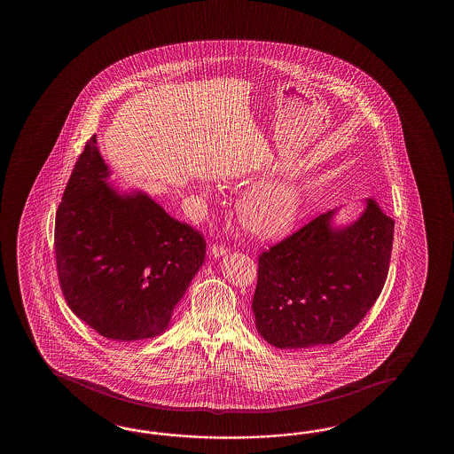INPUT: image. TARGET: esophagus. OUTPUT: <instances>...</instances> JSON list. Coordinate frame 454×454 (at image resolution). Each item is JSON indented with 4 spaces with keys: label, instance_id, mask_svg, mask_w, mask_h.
<instances>
[{
    "label": "esophagus",
    "instance_id": "obj_1",
    "mask_svg": "<svg viewBox=\"0 0 454 454\" xmlns=\"http://www.w3.org/2000/svg\"><path fill=\"white\" fill-rule=\"evenodd\" d=\"M227 253H229V248H225L223 245H211L209 247V256H213V258H221Z\"/></svg>",
    "mask_w": 454,
    "mask_h": 454
}]
</instances>
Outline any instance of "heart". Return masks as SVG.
<instances>
[{
  "label": "heart",
  "instance_id": "b5f03b06",
  "mask_svg": "<svg viewBox=\"0 0 454 454\" xmlns=\"http://www.w3.org/2000/svg\"><path fill=\"white\" fill-rule=\"evenodd\" d=\"M305 207L303 186L295 180L266 182L243 198L241 217L251 231L264 239L289 233Z\"/></svg>",
  "mask_w": 454,
  "mask_h": 454
}]
</instances>
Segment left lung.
<instances>
[{
  "instance_id": "8db88e82",
  "label": "left lung",
  "mask_w": 454,
  "mask_h": 454,
  "mask_svg": "<svg viewBox=\"0 0 454 454\" xmlns=\"http://www.w3.org/2000/svg\"><path fill=\"white\" fill-rule=\"evenodd\" d=\"M321 214L260 256L253 315L279 348L338 342L357 326L385 286L395 221L368 198L354 223Z\"/></svg>"
}]
</instances>
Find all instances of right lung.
Here are the masks:
<instances>
[{"mask_svg":"<svg viewBox=\"0 0 454 454\" xmlns=\"http://www.w3.org/2000/svg\"><path fill=\"white\" fill-rule=\"evenodd\" d=\"M92 136L57 211L59 286L77 318L110 340L162 334L203 266L206 241L147 193L118 192Z\"/></svg>","mask_w":454,"mask_h":454,"instance_id":"obj_1","label":"right lung"}]
</instances>
